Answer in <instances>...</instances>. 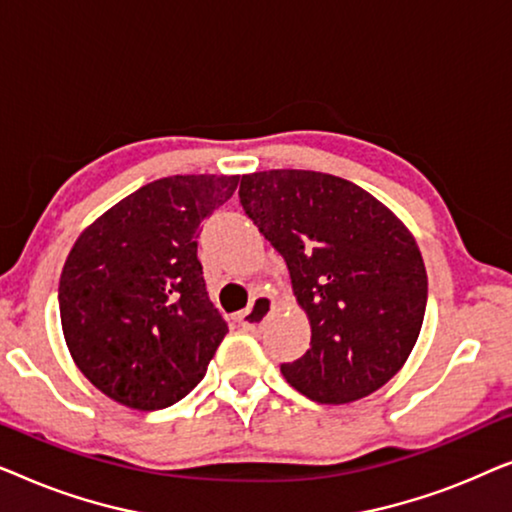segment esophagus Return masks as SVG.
<instances>
[{
	"instance_id": "34e87169",
	"label": "esophagus",
	"mask_w": 512,
	"mask_h": 512,
	"mask_svg": "<svg viewBox=\"0 0 512 512\" xmlns=\"http://www.w3.org/2000/svg\"><path fill=\"white\" fill-rule=\"evenodd\" d=\"M272 310H275V303H272V298L258 296V298H254V303H251L247 310L240 312L237 321H240V326L247 328V331H258V328L263 326L265 317H268Z\"/></svg>"
}]
</instances>
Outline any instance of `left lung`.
Returning <instances> with one entry per match:
<instances>
[{
    "instance_id": "8db88e82",
    "label": "left lung",
    "mask_w": 512,
    "mask_h": 512,
    "mask_svg": "<svg viewBox=\"0 0 512 512\" xmlns=\"http://www.w3.org/2000/svg\"><path fill=\"white\" fill-rule=\"evenodd\" d=\"M240 202L286 261L310 349L284 380L317 403L384 387L422 331L429 282L415 237L352 181L310 170L244 174Z\"/></svg>"
}]
</instances>
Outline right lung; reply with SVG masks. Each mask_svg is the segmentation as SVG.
<instances>
[{"instance_id":"right-lung-1","label":"right lung","mask_w":512,"mask_h":512,"mask_svg":"<svg viewBox=\"0 0 512 512\" xmlns=\"http://www.w3.org/2000/svg\"><path fill=\"white\" fill-rule=\"evenodd\" d=\"M240 177L151 181L83 230L60 277L69 354L102 394L163 410L205 377L228 333L198 261L200 223Z\"/></svg>"}]
</instances>
